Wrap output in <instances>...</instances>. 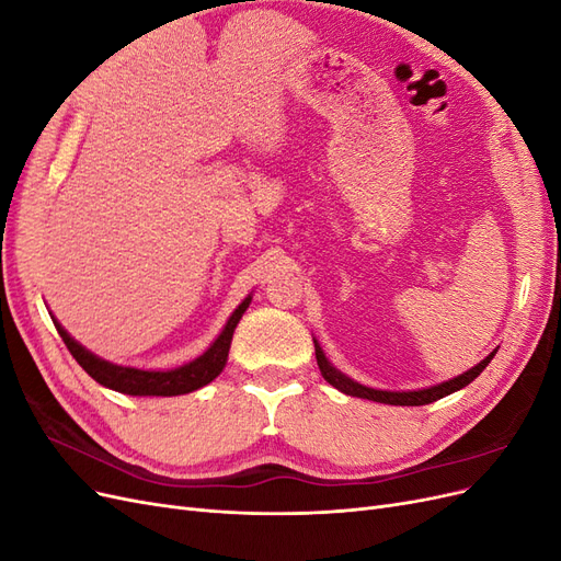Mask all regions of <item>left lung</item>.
Returning <instances> with one entry per match:
<instances>
[{"label": "left lung", "mask_w": 561, "mask_h": 561, "mask_svg": "<svg viewBox=\"0 0 561 561\" xmlns=\"http://www.w3.org/2000/svg\"><path fill=\"white\" fill-rule=\"evenodd\" d=\"M313 344H316V360H318V367H320V375L325 377L328 383H332L334 388H339V390H342V393H346V396L363 398V400H375V402H383V404H396V407H398V404H400V407L431 404V402H435V400H439V398H445V396L454 393V390H461V388L468 386L472 379L480 377V371L491 363V358H494V353H496V351H494L491 355H486V358H484L480 365H474L472 369L463 371L461 377L449 379V381H445V383H437V386L423 388V390H410V393H390V390H375V388H367V386H360V383L351 381L348 377L342 375V371H336V369L328 363L325 353H322V348L318 346V342H313Z\"/></svg>", "instance_id": "8db88e82"}]
</instances>
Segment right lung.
Listing matches in <instances>:
<instances>
[{"label": "right lung", "instance_id": "right-lung-1", "mask_svg": "<svg viewBox=\"0 0 561 561\" xmlns=\"http://www.w3.org/2000/svg\"><path fill=\"white\" fill-rule=\"evenodd\" d=\"M248 307H250V297H245L241 307L231 313L222 334L215 339V344L206 353H203L201 358L192 360L190 365H182L178 369H168V371H145V369L122 367V365H112L107 360H100L98 355H93L91 351H87L81 344H77L75 339L60 328V322L54 316H50V318H54V325H56L58 334L62 336L67 351L72 353V358L83 369H87L98 383H103V386H107L112 390H118V393H126V396H163V398H171V396L192 393V390L210 383L219 375V371L225 369L233 330H236V325H239V320H241V316L245 313Z\"/></svg>", "mask_w": 561, "mask_h": 561}]
</instances>
